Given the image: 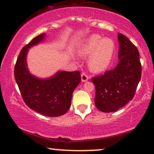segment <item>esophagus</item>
I'll use <instances>...</instances> for the list:
<instances>
[{
  "mask_svg": "<svg viewBox=\"0 0 154 154\" xmlns=\"http://www.w3.org/2000/svg\"><path fill=\"white\" fill-rule=\"evenodd\" d=\"M89 79V76L88 75L85 73H81V80L83 82L87 81Z\"/></svg>",
  "mask_w": 154,
  "mask_h": 154,
  "instance_id": "34e87169",
  "label": "esophagus"
}]
</instances>
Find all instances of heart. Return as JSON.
I'll use <instances>...</instances> for the list:
<instances>
[{"label":"heart","instance_id":"1","mask_svg":"<svg viewBox=\"0 0 154 154\" xmlns=\"http://www.w3.org/2000/svg\"><path fill=\"white\" fill-rule=\"evenodd\" d=\"M115 45L110 38H103L93 35L87 39L79 50L80 55L88 58V66L92 71L101 72L108 68L112 61Z\"/></svg>","mask_w":154,"mask_h":154}]
</instances>
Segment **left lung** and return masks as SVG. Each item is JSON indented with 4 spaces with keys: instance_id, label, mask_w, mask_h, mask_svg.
<instances>
[{
    "instance_id": "1",
    "label": "left lung",
    "mask_w": 154,
    "mask_h": 154,
    "mask_svg": "<svg viewBox=\"0 0 154 154\" xmlns=\"http://www.w3.org/2000/svg\"><path fill=\"white\" fill-rule=\"evenodd\" d=\"M118 41L119 61L115 69L92 78L95 106L103 112L117 111L131 100L141 77L138 49L123 34H118Z\"/></svg>"
}]
</instances>
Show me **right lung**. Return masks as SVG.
<instances>
[{
    "mask_svg": "<svg viewBox=\"0 0 154 154\" xmlns=\"http://www.w3.org/2000/svg\"><path fill=\"white\" fill-rule=\"evenodd\" d=\"M45 34L37 36L20 52L14 74L20 94L26 105L38 113L47 117L64 115L71 107L72 94L81 82L80 71H59L48 79L31 75L26 63L28 49L45 38Z\"/></svg>",
    "mask_w": 154,
    "mask_h": 154,
    "instance_id": "1",
    "label": "right lung"
}]
</instances>
